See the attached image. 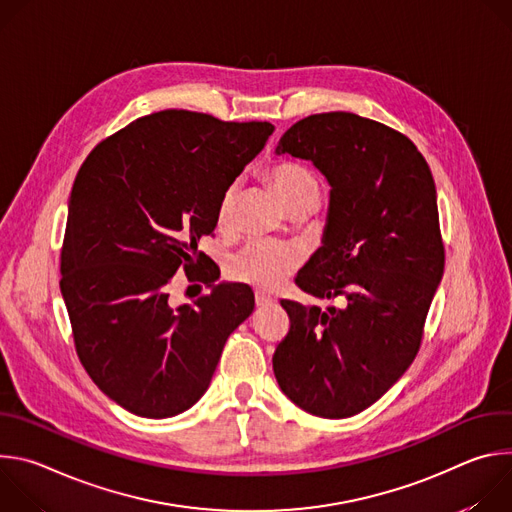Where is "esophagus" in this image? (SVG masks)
<instances>
[{
    "label": "esophagus",
    "instance_id": "34e87169",
    "mask_svg": "<svg viewBox=\"0 0 512 512\" xmlns=\"http://www.w3.org/2000/svg\"><path fill=\"white\" fill-rule=\"evenodd\" d=\"M255 304H257V308H267V306H273L275 300H273L271 296L261 294V291H257V294H255Z\"/></svg>",
    "mask_w": 512,
    "mask_h": 512
}]
</instances>
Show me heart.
Masks as SVG:
<instances>
[{
	"label": "heart",
	"instance_id": "obj_1",
	"mask_svg": "<svg viewBox=\"0 0 512 512\" xmlns=\"http://www.w3.org/2000/svg\"><path fill=\"white\" fill-rule=\"evenodd\" d=\"M269 178L283 198L285 206L306 194L318 192V184L314 176L300 164L283 162L277 164ZM237 184H231L216 208V221L221 227L229 225L235 200H237ZM300 263V255L294 247H287L273 241H251L241 251H237L229 261V277L241 283H249L257 289H275L291 271Z\"/></svg>",
	"mask_w": 512,
	"mask_h": 512
}]
</instances>
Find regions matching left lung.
I'll return each mask as SVG.
<instances>
[{
  "label": "left lung",
  "instance_id": "1",
  "mask_svg": "<svg viewBox=\"0 0 512 512\" xmlns=\"http://www.w3.org/2000/svg\"><path fill=\"white\" fill-rule=\"evenodd\" d=\"M275 154L312 162L330 184L322 247L296 283L340 306L281 300L289 332L273 373L304 411L344 419L381 399L419 350L446 261L435 182L409 137L346 111L291 125Z\"/></svg>",
  "mask_w": 512,
  "mask_h": 512
}]
</instances>
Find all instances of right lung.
Masks as SVG:
<instances>
[{
	"label": "right lung",
	"mask_w": 512,
	"mask_h": 512,
	"mask_svg": "<svg viewBox=\"0 0 512 512\" xmlns=\"http://www.w3.org/2000/svg\"><path fill=\"white\" fill-rule=\"evenodd\" d=\"M267 121H221L166 109L101 141L68 198L60 291L93 383L133 415L166 419L208 389L251 287L218 283L198 241L216 227L223 192L265 148ZM184 266L211 289L174 309L167 285Z\"/></svg>",
	"instance_id": "obj_1"
}]
</instances>
